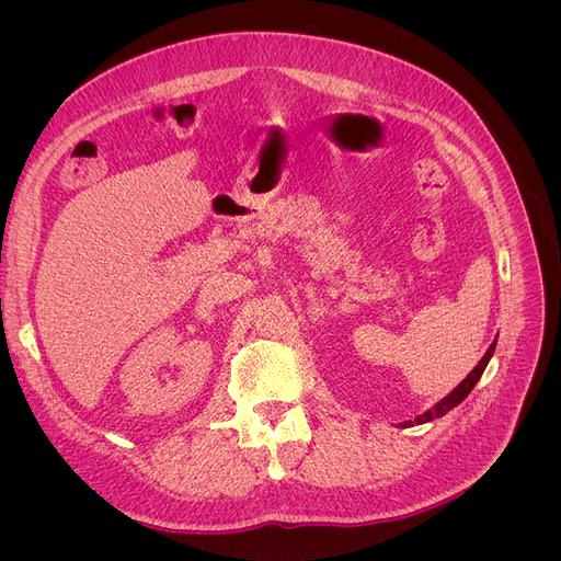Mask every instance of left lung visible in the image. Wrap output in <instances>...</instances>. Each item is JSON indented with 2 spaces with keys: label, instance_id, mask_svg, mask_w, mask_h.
Returning a JSON list of instances; mask_svg holds the SVG:
<instances>
[{
  "label": "left lung",
  "instance_id": "8db88e82",
  "mask_svg": "<svg viewBox=\"0 0 561 561\" xmlns=\"http://www.w3.org/2000/svg\"><path fill=\"white\" fill-rule=\"evenodd\" d=\"M493 352H495V341L489 345V350L484 352V357L480 359V364L470 370L468 375H466V379L461 381V385L457 387V389H453L444 400H438L432 409H427L425 414H421V416H416L414 421H404L402 425L404 427H414V425H423V423H430V421H434V419H440V416H446L450 409H455L470 391H473V387L478 385V379L482 377V373H484V368H486V364L491 362V357H493Z\"/></svg>",
  "mask_w": 561,
  "mask_h": 561
}]
</instances>
